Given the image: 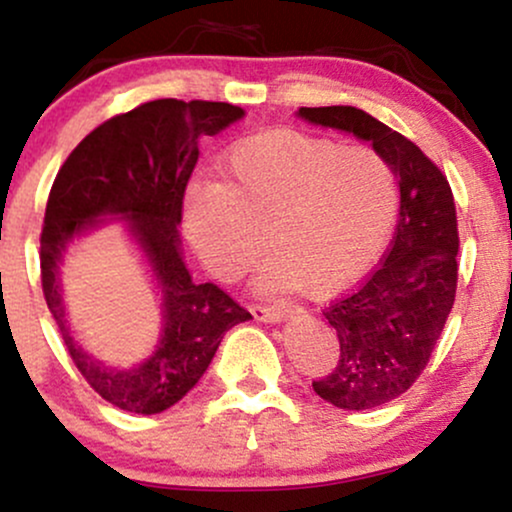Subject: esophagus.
<instances>
[{
  "label": "esophagus",
  "mask_w": 512,
  "mask_h": 512,
  "mask_svg": "<svg viewBox=\"0 0 512 512\" xmlns=\"http://www.w3.org/2000/svg\"><path fill=\"white\" fill-rule=\"evenodd\" d=\"M250 313L255 315V320L276 325V322H281L286 317V308H281V305H252Z\"/></svg>",
  "instance_id": "34e87169"
}]
</instances>
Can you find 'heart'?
<instances>
[{"instance_id":"1","label":"heart","mask_w":512,"mask_h":512,"mask_svg":"<svg viewBox=\"0 0 512 512\" xmlns=\"http://www.w3.org/2000/svg\"><path fill=\"white\" fill-rule=\"evenodd\" d=\"M221 175L182 197L187 238L221 281L238 279L264 240V291L330 298L378 262L397 219L395 170L368 146L276 129L233 146Z\"/></svg>"}]
</instances>
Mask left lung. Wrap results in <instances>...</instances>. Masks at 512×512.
<instances>
[{
    "instance_id": "8db88e82",
    "label": "left lung",
    "mask_w": 512,
    "mask_h": 512,
    "mask_svg": "<svg viewBox=\"0 0 512 512\" xmlns=\"http://www.w3.org/2000/svg\"><path fill=\"white\" fill-rule=\"evenodd\" d=\"M296 115L373 144L399 185L397 233L383 264L354 293L322 310L337 334L339 361L313 383L334 407L373 409L407 392L424 373L455 303V199L436 163L366 110L330 105Z\"/></svg>"
}]
</instances>
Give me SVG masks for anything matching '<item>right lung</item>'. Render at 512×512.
<instances>
[{
	"instance_id": "obj_1",
	"label": "right lung",
	"mask_w": 512,
	"mask_h": 512,
	"mask_svg": "<svg viewBox=\"0 0 512 512\" xmlns=\"http://www.w3.org/2000/svg\"><path fill=\"white\" fill-rule=\"evenodd\" d=\"M243 115L231 103H144L93 129L52 182L40 236L45 301L76 368L117 409L149 416L173 407L207 373L223 334L252 317L219 286L192 281L178 233L199 139L214 137ZM108 222L126 228L162 298L155 351L127 369L108 367L75 339L61 296L68 250Z\"/></svg>"
}]
</instances>
